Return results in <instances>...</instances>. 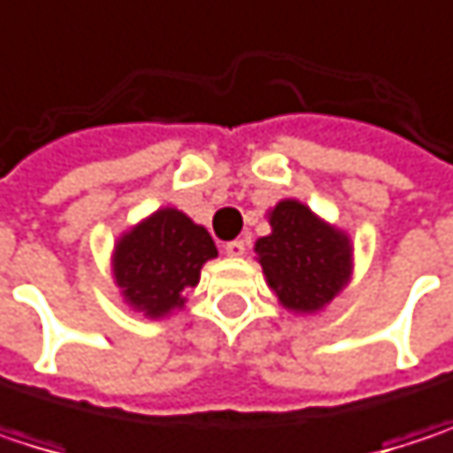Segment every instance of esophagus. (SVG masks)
Returning a JSON list of instances; mask_svg holds the SVG:
<instances>
[{
  "label": "esophagus",
  "instance_id": "esophagus-1",
  "mask_svg": "<svg viewBox=\"0 0 453 453\" xmlns=\"http://www.w3.org/2000/svg\"><path fill=\"white\" fill-rule=\"evenodd\" d=\"M226 254L227 257H233V259L243 257V254H246V243H243V241H230V243H226Z\"/></svg>",
  "mask_w": 453,
  "mask_h": 453
}]
</instances>
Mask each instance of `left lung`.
<instances>
[{
  "label": "left lung",
  "instance_id": "1",
  "mask_svg": "<svg viewBox=\"0 0 453 453\" xmlns=\"http://www.w3.org/2000/svg\"><path fill=\"white\" fill-rule=\"evenodd\" d=\"M267 223L270 233L257 238L254 251L270 291L294 315H319L351 283V235L299 199H280Z\"/></svg>",
  "mask_w": 453,
  "mask_h": 453
}]
</instances>
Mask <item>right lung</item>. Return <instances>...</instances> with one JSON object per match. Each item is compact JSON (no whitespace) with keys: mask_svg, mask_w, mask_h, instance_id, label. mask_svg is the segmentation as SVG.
I'll return each instance as SVG.
<instances>
[{"mask_svg":"<svg viewBox=\"0 0 453 453\" xmlns=\"http://www.w3.org/2000/svg\"><path fill=\"white\" fill-rule=\"evenodd\" d=\"M215 257L207 227L175 207H159L118 235L110 267L128 310L165 319L186 307V294L199 286L202 267Z\"/></svg>","mask_w":453,"mask_h":453,"instance_id":"right-lung-1","label":"right lung"}]
</instances>
